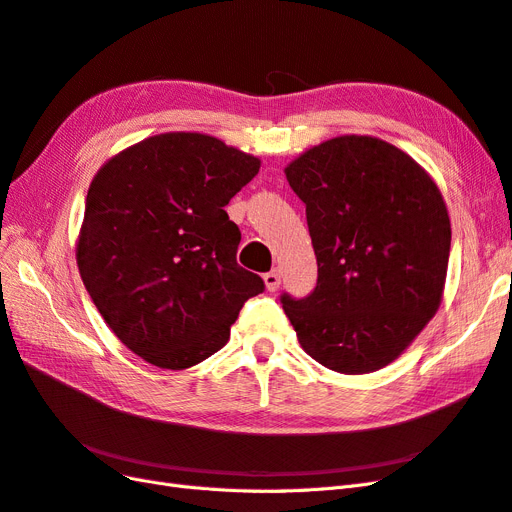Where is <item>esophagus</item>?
Masks as SVG:
<instances>
[{
	"instance_id": "34e87169",
	"label": "esophagus",
	"mask_w": 512,
	"mask_h": 512,
	"mask_svg": "<svg viewBox=\"0 0 512 512\" xmlns=\"http://www.w3.org/2000/svg\"><path fill=\"white\" fill-rule=\"evenodd\" d=\"M262 280H265V286H267L269 292H277V290H280L282 277H280V271H277V269L265 273V277H262Z\"/></svg>"
}]
</instances>
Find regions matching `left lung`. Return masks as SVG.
<instances>
[{
	"instance_id": "left-lung-1",
	"label": "left lung",
	"mask_w": 512,
	"mask_h": 512,
	"mask_svg": "<svg viewBox=\"0 0 512 512\" xmlns=\"http://www.w3.org/2000/svg\"><path fill=\"white\" fill-rule=\"evenodd\" d=\"M307 213L318 284L282 297L301 348L337 374L399 359L444 297L451 218L438 183L406 151L367 134L309 147L286 168Z\"/></svg>"
}]
</instances>
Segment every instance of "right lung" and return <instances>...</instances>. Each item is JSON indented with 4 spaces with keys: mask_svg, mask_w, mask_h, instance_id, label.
Listing matches in <instances>:
<instances>
[{
    "mask_svg": "<svg viewBox=\"0 0 512 512\" xmlns=\"http://www.w3.org/2000/svg\"><path fill=\"white\" fill-rule=\"evenodd\" d=\"M260 158L200 132L147 136L108 158L87 190L76 265L104 322L143 361L188 369L226 346L265 284L237 265L224 207Z\"/></svg>",
    "mask_w": 512,
    "mask_h": 512,
    "instance_id": "right-lung-1",
    "label": "right lung"
}]
</instances>
